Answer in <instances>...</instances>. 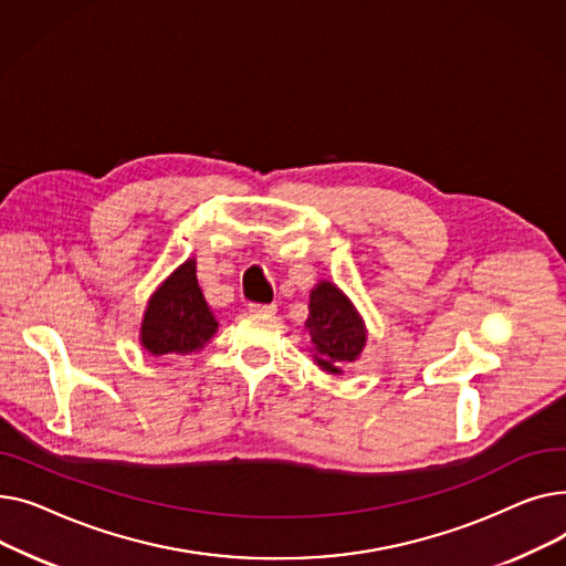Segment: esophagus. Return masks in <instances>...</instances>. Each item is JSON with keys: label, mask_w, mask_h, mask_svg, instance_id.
I'll use <instances>...</instances> for the list:
<instances>
[{"label": "esophagus", "mask_w": 566, "mask_h": 566, "mask_svg": "<svg viewBox=\"0 0 566 566\" xmlns=\"http://www.w3.org/2000/svg\"><path fill=\"white\" fill-rule=\"evenodd\" d=\"M250 310H252V312H259V314H275V312H277V305H275V303H268V305L252 303Z\"/></svg>", "instance_id": "34e87169"}]
</instances>
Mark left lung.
<instances>
[{
    "label": "left lung",
    "mask_w": 566,
    "mask_h": 566,
    "mask_svg": "<svg viewBox=\"0 0 566 566\" xmlns=\"http://www.w3.org/2000/svg\"><path fill=\"white\" fill-rule=\"evenodd\" d=\"M305 328L316 350L314 358L325 371L339 374V365L353 363L363 353V321L353 312L346 295L331 282H321L312 291Z\"/></svg>",
    "instance_id": "8db88e82"
}]
</instances>
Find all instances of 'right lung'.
I'll list each match as a JSON object with an SVG mask.
<instances>
[{
    "mask_svg": "<svg viewBox=\"0 0 566 566\" xmlns=\"http://www.w3.org/2000/svg\"><path fill=\"white\" fill-rule=\"evenodd\" d=\"M216 328L218 323L197 284L195 261H186L148 303L142 344L154 355H186L199 350L213 337Z\"/></svg>",
    "mask_w": 566,
    "mask_h": 566,
    "instance_id": "add662e5",
    "label": "right lung"
}]
</instances>
